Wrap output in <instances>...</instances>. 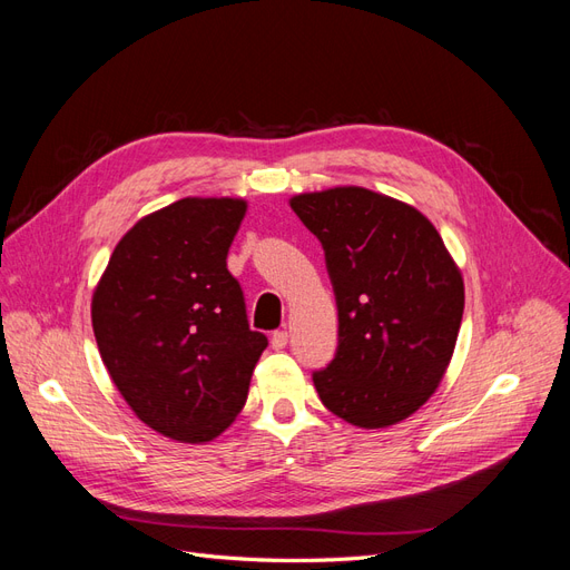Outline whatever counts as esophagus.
<instances>
[{
	"label": "esophagus",
	"mask_w": 570,
	"mask_h": 570,
	"mask_svg": "<svg viewBox=\"0 0 570 570\" xmlns=\"http://www.w3.org/2000/svg\"><path fill=\"white\" fill-rule=\"evenodd\" d=\"M273 350H285L287 347V331H275L271 337Z\"/></svg>",
	"instance_id": "34e87169"
}]
</instances>
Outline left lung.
Returning a JSON list of instances; mask_svg holds the SVG:
<instances>
[{
	"mask_svg": "<svg viewBox=\"0 0 570 570\" xmlns=\"http://www.w3.org/2000/svg\"><path fill=\"white\" fill-rule=\"evenodd\" d=\"M323 245L340 344L314 373L321 402L356 428H390L435 394L454 356L463 275L416 206L358 185L289 197Z\"/></svg>",
	"mask_w": 570,
	"mask_h": 570,
	"instance_id": "8db88e82",
	"label": "left lung"
}]
</instances>
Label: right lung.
I'll return each instance as SVG.
<instances>
[{"label": "right lung", "mask_w": 570, "mask_h": 570, "mask_svg": "<svg viewBox=\"0 0 570 570\" xmlns=\"http://www.w3.org/2000/svg\"><path fill=\"white\" fill-rule=\"evenodd\" d=\"M243 197H185L118 239L92 292L99 356L132 413L168 440L204 444L243 411L268 340L249 331L226 268Z\"/></svg>", "instance_id": "1"}]
</instances>
